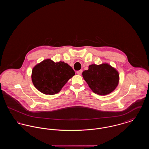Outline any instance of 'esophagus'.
I'll use <instances>...</instances> for the list:
<instances>
[{"label":"esophagus","instance_id":"obj_1","mask_svg":"<svg viewBox=\"0 0 149 149\" xmlns=\"http://www.w3.org/2000/svg\"><path fill=\"white\" fill-rule=\"evenodd\" d=\"M82 72H83L82 70H79V71H77V74L78 75H81V74H82Z\"/></svg>","mask_w":149,"mask_h":149}]
</instances>
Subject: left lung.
<instances>
[{"label":"left lung","mask_w":149,"mask_h":149,"mask_svg":"<svg viewBox=\"0 0 149 149\" xmlns=\"http://www.w3.org/2000/svg\"><path fill=\"white\" fill-rule=\"evenodd\" d=\"M82 74L93 92L100 95L112 92L119 82L118 71L108 64L91 65Z\"/></svg>","instance_id":"left-lung-1"}]
</instances>
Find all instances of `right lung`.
I'll return each mask as SVG.
<instances>
[{"mask_svg": "<svg viewBox=\"0 0 149 149\" xmlns=\"http://www.w3.org/2000/svg\"><path fill=\"white\" fill-rule=\"evenodd\" d=\"M74 75L75 71L68 64L46 59L33 68L32 80L40 92L53 95L59 92Z\"/></svg>", "mask_w": 149, "mask_h": 149, "instance_id": "add662e5", "label": "right lung"}]
</instances>
